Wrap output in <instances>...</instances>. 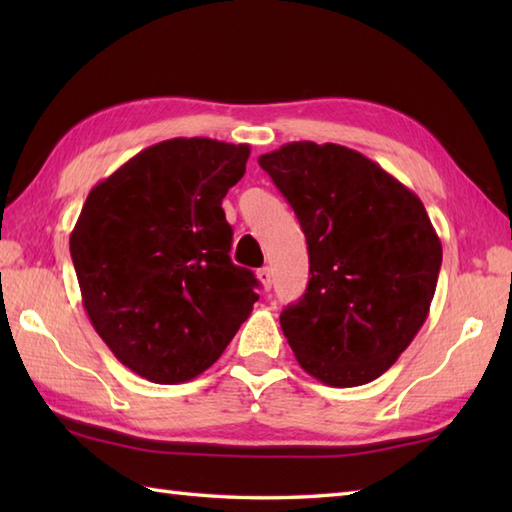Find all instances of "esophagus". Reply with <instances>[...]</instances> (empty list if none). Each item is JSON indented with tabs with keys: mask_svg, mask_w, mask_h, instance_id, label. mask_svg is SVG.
<instances>
[{
	"mask_svg": "<svg viewBox=\"0 0 512 512\" xmlns=\"http://www.w3.org/2000/svg\"><path fill=\"white\" fill-rule=\"evenodd\" d=\"M257 279H259V284H262V288H264L266 292L270 290V286H273V273H270L268 266L257 270Z\"/></svg>",
	"mask_w": 512,
	"mask_h": 512,
	"instance_id": "1",
	"label": "esophagus"
}]
</instances>
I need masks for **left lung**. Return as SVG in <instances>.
<instances>
[{"instance_id":"obj_1","label":"left lung","mask_w":512,"mask_h":512,"mask_svg":"<svg viewBox=\"0 0 512 512\" xmlns=\"http://www.w3.org/2000/svg\"><path fill=\"white\" fill-rule=\"evenodd\" d=\"M295 209L310 281L281 330L299 365L330 387L385 374L427 321L442 244L424 204L354 149L310 140L259 156Z\"/></svg>"}]
</instances>
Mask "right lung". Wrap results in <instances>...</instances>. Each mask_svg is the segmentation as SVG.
<instances>
[{
    "label": "right lung",
    "mask_w": 512,
    "mask_h": 512,
    "mask_svg": "<svg viewBox=\"0 0 512 512\" xmlns=\"http://www.w3.org/2000/svg\"><path fill=\"white\" fill-rule=\"evenodd\" d=\"M248 145L171 138L140 151L85 200L70 235L83 308L125 367L158 385L200 376L222 356L257 279L231 262L222 209Z\"/></svg>",
    "instance_id": "1"
}]
</instances>
